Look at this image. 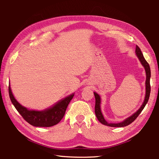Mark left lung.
Returning a JSON list of instances; mask_svg holds the SVG:
<instances>
[{
	"label": "left lung",
	"instance_id": "left-lung-1",
	"mask_svg": "<svg viewBox=\"0 0 159 159\" xmlns=\"http://www.w3.org/2000/svg\"><path fill=\"white\" fill-rule=\"evenodd\" d=\"M135 52L139 58V61H141V64H142L143 66L145 67V70H146V96H145V100L142 105H141L140 109L138 110L136 113H134L133 116L130 117H128L127 119L123 121L122 122L117 123V124H113V123H108L107 121L104 120V118L102 116V113H101L100 110V97L97 93L94 92V96H95V99H96V104H95V113L97 119L98 120L100 123H102L104 125H106L108 126H111V127H124L130 124L132 122L137 119V117L139 116V115L141 113V111H143L144 109L145 106L146 105L148 100H149L150 98V76H151V72H150V66L148 63L146 61V60L145 59L143 55L142 52L141 51L140 48L138 46H136V50Z\"/></svg>",
	"mask_w": 159,
	"mask_h": 159
}]
</instances>
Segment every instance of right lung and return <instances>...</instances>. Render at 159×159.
<instances>
[{
    "mask_svg": "<svg viewBox=\"0 0 159 159\" xmlns=\"http://www.w3.org/2000/svg\"><path fill=\"white\" fill-rule=\"evenodd\" d=\"M9 98L13 106L21 115L23 119L32 126L37 127H50L58 124L62 120L67 106L72 99L74 94L59 101L50 109L43 111H30L19 104L13 96L10 85H9Z\"/></svg>",
    "mask_w": 159,
    "mask_h": 159,
    "instance_id": "obj_1",
    "label": "right lung"
}]
</instances>
